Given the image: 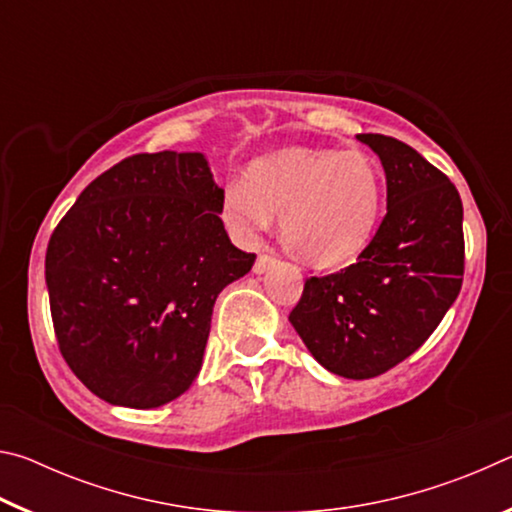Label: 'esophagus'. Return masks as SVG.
Returning a JSON list of instances; mask_svg holds the SVG:
<instances>
[{
    "label": "esophagus",
    "instance_id": "obj_1",
    "mask_svg": "<svg viewBox=\"0 0 512 512\" xmlns=\"http://www.w3.org/2000/svg\"><path fill=\"white\" fill-rule=\"evenodd\" d=\"M275 264V255H268V253H262L257 257V262L253 266L255 273H266L268 268H271Z\"/></svg>",
    "mask_w": 512,
    "mask_h": 512
}]
</instances>
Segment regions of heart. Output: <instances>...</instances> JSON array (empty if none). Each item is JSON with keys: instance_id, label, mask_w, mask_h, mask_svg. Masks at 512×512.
<instances>
[{"instance_id": "1", "label": "heart", "mask_w": 512, "mask_h": 512, "mask_svg": "<svg viewBox=\"0 0 512 512\" xmlns=\"http://www.w3.org/2000/svg\"><path fill=\"white\" fill-rule=\"evenodd\" d=\"M381 194V173L366 153L291 149L257 162L248 183L225 185L221 214L244 244L282 216V235L302 259L336 266L366 248Z\"/></svg>"}]
</instances>
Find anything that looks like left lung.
I'll return each mask as SVG.
<instances>
[{
    "mask_svg": "<svg viewBox=\"0 0 512 512\" xmlns=\"http://www.w3.org/2000/svg\"><path fill=\"white\" fill-rule=\"evenodd\" d=\"M357 137L386 171V216L357 264L309 277L289 320L320 366L370 379L411 357L461 293L463 203L445 173L409 144Z\"/></svg>",
    "mask_w": 512,
    "mask_h": 512,
    "instance_id": "obj_1",
    "label": "left lung"
}]
</instances>
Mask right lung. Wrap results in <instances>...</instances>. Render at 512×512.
Wrapping results in <instances>:
<instances>
[{"label":"right lung","instance_id":"right-lung-1","mask_svg":"<svg viewBox=\"0 0 512 512\" xmlns=\"http://www.w3.org/2000/svg\"><path fill=\"white\" fill-rule=\"evenodd\" d=\"M203 153H137L83 189L49 239L60 354L90 391L155 409L203 366L212 309L255 253L232 244Z\"/></svg>","mask_w":512,"mask_h":512}]
</instances>
